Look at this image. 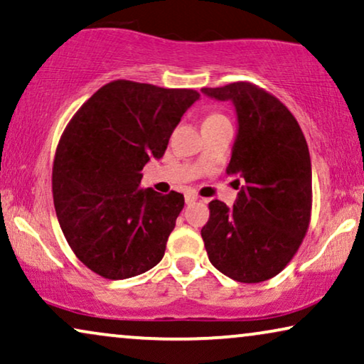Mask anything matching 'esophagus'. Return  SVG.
<instances>
[{
	"label": "esophagus",
	"instance_id": "esophagus-1",
	"mask_svg": "<svg viewBox=\"0 0 364 364\" xmlns=\"http://www.w3.org/2000/svg\"><path fill=\"white\" fill-rule=\"evenodd\" d=\"M198 201V196L195 193H186V205H193V203Z\"/></svg>",
	"mask_w": 364,
	"mask_h": 364
}]
</instances>
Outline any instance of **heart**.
<instances>
[{"instance_id": "heart-1", "label": "heart", "mask_w": 364, "mask_h": 364, "mask_svg": "<svg viewBox=\"0 0 364 364\" xmlns=\"http://www.w3.org/2000/svg\"><path fill=\"white\" fill-rule=\"evenodd\" d=\"M218 118H223V116H221V114H211V116H208L206 121H208V119H218Z\"/></svg>"}]
</instances>
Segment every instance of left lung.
<instances>
[{
    "label": "left lung",
    "mask_w": 364,
    "mask_h": 364,
    "mask_svg": "<svg viewBox=\"0 0 364 364\" xmlns=\"http://www.w3.org/2000/svg\"><path fill=\"white\" fill-rule=\"evenodd\" d=\"M201 93L235 106L238 129L226 173L243 181L231 208L220 200L210 203L201 238L218 271L240 283H261L291 261L308 231L306 139L287 106L258 86L240 81Z\"/></svg>",
    "instance_id": "obj_1"
}]
</instances>
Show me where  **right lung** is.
Returning a JSON list of instances; mask_svg holds the SVG:
<instances>
[{"label": "right lung", "mask_w": 364, "mask_h": 364, "mask_svg": "<svg viewBox=\"0 0 364 364\" xmlns=\"http://www.w3.org/2000/svg\"><path fill=\"white\" fill-rule=\"evenodd\" d=\"M195 90L118 80L100 88L63 133L53 200L77 259L108 279H126L163 259L185 196L143 190L141 169L163 158Z\"/></svg>", "instance_id": "add662e5"}]
</instances>
